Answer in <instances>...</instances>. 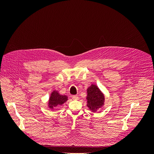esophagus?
Here are the masks:
<instances>
[{
    "instance_id": "34e87169",
    "label": "esophagus",
    "mask_w": 154,
    "mask_h": 154,
    "mask_svg": "<svg viewBox=\"0 0 154 154\" xmlns=\"http://www.w3.org/2000/svg\"><path fill=\"white\" fill-rule=\"evenodd\" d=\"M72 98L73 100H78V97L77 96H72Z\"/></svg>"
}]
</instances>
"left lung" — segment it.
Returning <instances> with one entry per match:
<instances>
[{
	"mask_svg": "<svg viewBox=\"0 0 154 154\" xmlns=\"http://www.w3.org/2000/svg\"><path fill=\"white\" fill-rule=\"evenodd\" d=\"M87 106L92 112H96L104 105L105 96L100 88L96 85L92 84L87 88Z\"/></svg>",
	"mask_w": 154,
	"mask_h": 154,
	"instance_id": "obj_1",
	"label": "left lung"
}]
</instances>
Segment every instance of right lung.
<instances>
[{"mask_svg": "<svg viewBox=\"0 0 154 154\" xmlns=\"http://www.w3.org/2000/svg\"><path fill=\"white\" fill-rule=\"evenodd\" d=\"M67 100L68 97L67 96L61 95L57 91H54L51 92L48 102V106L51 109L54 110V107L63 105Z\"/></svg>", "mask_w": 154, "mask_h": 154, "instance_id": "add662e5", "label": "right lung"}]
</instances>
